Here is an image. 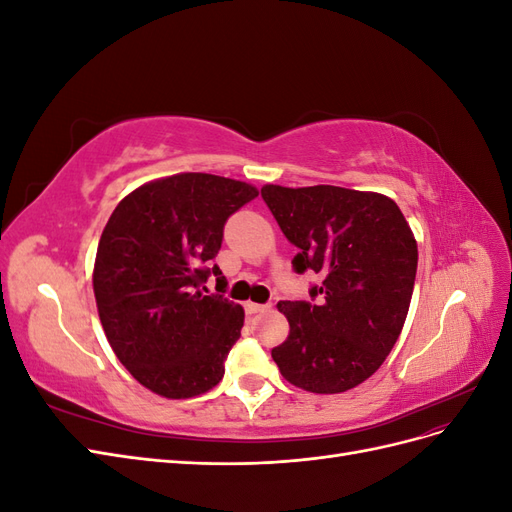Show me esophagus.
Listing matches in <instances>:
<instances>
[{"label":"esophagus","mask_w":512,"mask_h":512,"mask_svg":"<svg viewBox=\"0 0 512 512\" xmlns=\"http://www.w3.org/2000/svg\"><path fill=\"white\" fill-rule=\"evenodd\" d=\"M269 307H271V303H252V301H247L245 303V312L247 314H260V312H267Z\"/></svg>","instance_id":"esophagus-1"}]
</instances>
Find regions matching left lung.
Returning <instances> with one entry per match:
<instances>
[{
    "mask_svg": "<svg viewBox=\"0 0 512 512\" xmlns=\"http://www.w3.org/2000/svg\"><path fill=\"white\" fill-rule=\"evenodd\" d=\"M262 200L299 247L297 273L320 284L282 301L290 335L271 350L282 376L309 393H344L376 374L404 329L418 250L391 198L337 185H265Z\"/></svg>",
    "mask_w": 512,
    "mask_h": 512,
    "instance_id": "obj_1",
    "label": "left lung"
}]
</instances>
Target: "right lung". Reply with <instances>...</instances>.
<instances>
[{
	"instance_id": "1",
	"label": "right lung",
	"mask_w": 512,
	"mask_h": 512,
	"mask_svg": "<svg viewBox=\"0 0 512 512\" xmlns=\"http://www.w3.org/2000/svg\"><path fill=\"white\" fill-rule=\"evenodd\" d=\"M258 196L250 183L183 173L141 185L100 237L94 294L121 365L168 399L213 389L241 337L243 307L228 301L218 256L224 224ZM216 275L221 290L207 295Z\"/></svg>"
}]
</instances>
